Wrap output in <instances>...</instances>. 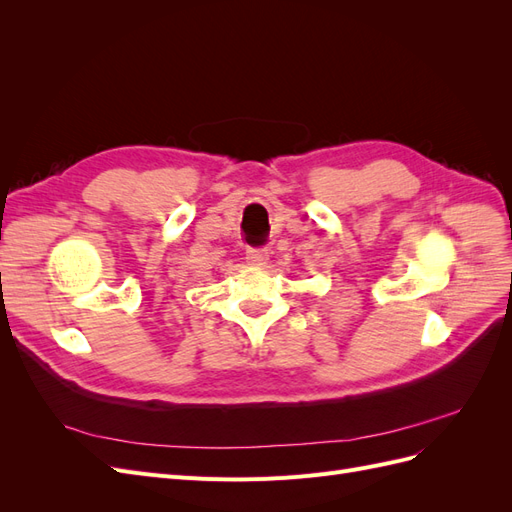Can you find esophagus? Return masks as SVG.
<instances>
[{"label":"esophagus","mask_w":512,"mask_h":512,"mask_svg":"<svg viewBox=\"0 0 512 512\" xmlns=\"http://www.w3.org/2000/svg\"><path fill=\"white\" fill-rule=\"evenodd\" d=\"M245 260L250 262V265H254V267L267 265L269 250H267V247H247V250H245Z\"/></svg>","instance_id":"1"}]
</instances>
